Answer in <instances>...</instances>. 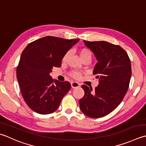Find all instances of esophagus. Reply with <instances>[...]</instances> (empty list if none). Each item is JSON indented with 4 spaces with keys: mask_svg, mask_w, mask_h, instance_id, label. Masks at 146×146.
<instances>
[{
    "mask_svg": "<svg viewBox=\"0 0 146 146\" xmlns=\"http://www.w3.org/2000/svg\"><path fill=\"white\" fill-rule=\"evenodd\" d=\"M71 88H77V87L80 86V84L76 82H73L71 83Z\"/></svg>",
    "mask_w": 146,
    "mask_h": 146,
    "instance_id": "esophagus-1",
    "label": "esophagus"
}]
</instances>
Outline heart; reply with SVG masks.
<instances>
[{
    "mask_svg": "<svg viewBox=\"0 0 146 146\" xmlns=\"http://www.w3.org/2000/svg\"><path fill=\"white\" fill-rule=\"evenodd\" d=\"M69 54V52H68L64 54L63 58H62V61H65L67 59ZM79 54L82 60L86 58L91 59V58H92V52H91V51L88 49V48H82L81 49H80ZM71 76L75 78H80L81 77V74L78 72V71H73V72H71Z\"/></svg>",
    "mask_w": 146,
    "mask_h": 146,
    "instance_id": "obj_1",
    "label": "heart"
}]
</instances>
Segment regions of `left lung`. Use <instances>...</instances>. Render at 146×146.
Here are the masks:
<instances>
[{
	"instance_id": "8db88e82",
	"label": "left lung",
	"mask_w": 146,
	"mask_h": 146,
	"mask_svg": "<svg viewBox=\"0 0 146 146\" xmlns=\"http://www.w3.org/2000/svg\"><path fill=\"white\" fill-rule=\"evenodd\" d=\"M84 42L98 61L93 74L99 79V85L94 92L82 85L85 94L80 99V107L86 116L101 118L115 110L126 94L132 76L131 62L119 45L106 41Z\"/></svg>"
}]
</instances>
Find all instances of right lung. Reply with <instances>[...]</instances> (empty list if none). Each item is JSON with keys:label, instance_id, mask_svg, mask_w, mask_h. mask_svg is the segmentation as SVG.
<instances>
[{"label": "right lung", "instance_id": "add662e5", "mask_svg": "<svg viewBox=\"0 0 146 146\" xmlns=\"http://www.w3.org/2000/svg\"><path fill=\"white\" fill-rule=\"evenodd\" d=\"M79 40L47 36L30 43L23 51L16 76L30 109L41 115L58 110L71 84L52 79L50 73L53 67L61 66L64 54Z\"/></svg>", "mask_w": 146, "mask_h": 146}]
</instances>
